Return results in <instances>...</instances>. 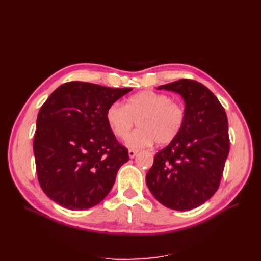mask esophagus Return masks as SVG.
<instances>
[{"instance_id": "34e87169", "label": "esophagus", "mask_w": 261, "mask_h": 261, "mask_svg": "<svg viewBox=\"0 0 261 261\" xmlns=\"http://www.w3.org/2000/svg\"><path fill=\"white\" fill-rule=\"evenodd\" d=\"M137 150H134V149H129L128 150V155H129V158L130 159H134V158L136 156V154H137Z\"/></svg>"}]
</instances>
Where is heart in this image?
<instances>
[{
    "instance_id": "b5f03b06",
    "label": "heart",
    "mask_w": 261,
    "mask_h": 261,
    "mask_svg": "<svg viewBox=\"0 0 261 261\" xmlns=\"http://www.w3.org/2000/svg\"><path fill=\"white\" fill-rule=\"evenodd\" d=\"M184 107L171 97L154 91H141L125 101V106L114 102L106 112L109 128L114 136L124 139L138 122L140 129L125 140L130 149L168 145L174 140L185 124Z\"/></svg>"
}]
</instances>
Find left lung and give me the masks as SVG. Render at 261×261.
<instances>
[{
  "instance_id": "8db88e82",
  "label": "left lung",
  "mask_w": 261,
  "mask_h": 261,
  "mask_svg": "<svg viewBox=\"0 0 261 261\" xmlns=\"http://www.w3.org/2000/svg\"><path fill=\"white\" fill-rule=\"evenodd\" d=\"M156 89L178 93L186 118L179 135L154 155L146 183L163 206L191 210L219 188L230 150L226 113L215 94L198 82L180 80Z\"/></svg>"
}]
</instances>
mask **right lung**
I'll use <instances>...</instances> for the list:
<instances>
[{"label": "right lung", "instance_id": "right-lung-1", "mask_svg": "<svg viewBox=\"0 0 261 261\" xmlns=\"http://www.w3.org/2000/svg\"><path fill=\"white\" fill-rule=\"evenodd\" d=\"M132 90L70 82L46 99L37 117L34 153L39 184L54 202L89 209L111 191L129 156L109 128L106 112Z\"/></svg>", "mask_w": 261, "mask_h": 261}]
</instances>
